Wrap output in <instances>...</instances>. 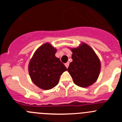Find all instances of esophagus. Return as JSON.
I'll return each instance as SVG.
<instances>
[{"label":"esophagus","mask_w":122,"mask_h":122,"mask_svg":"<svg viewBox=\"0 0 122 122\" xmlns=\"http://www.w3.org/2000/svg\"><path fill=\"white\" fill-rule=\"evenodd\" d=\"M65 66H66V68H68L69 66V62H67V63H65Z\"/></svg>","instance_id":"obj_1"}]
</instances>
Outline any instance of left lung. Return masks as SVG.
<instances>
[{"label": "left lung", "mask_w": 122, "mask_h": 122, "mask_svg": "<svg viewBox=\"0 0 122 122\" xmlns=\"http://www.w3.org/2000/svg\"><path fill=\"white\" fill-rule=\"evenodd\" d=\"M71 50L73 62L70 63L68 71L74 84L81 87L91 86L97 80L100 74V59L91 47L84 43Z\"/></svg>", "instance_id": "obj_1"}]
</instances>
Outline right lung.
<instances>
[{
    "label": "right lung",
    "instance_id": "right-lung-1",
    "mask_svg": "<svg viewBox=\"0 0 122 122\" xmlns=\"http://www.w3.org/2000/svg\"><path fill=\"white\" fill-rule=\"evenodd\" d=\"M57 50L49 43L36 49L29 64L30 78L36 86L49 90L58 84L62 73L67 68L55 54Z\"/></svg>",
    "mask_w": 122,
    "mask_h": 122
}]
</instances>
